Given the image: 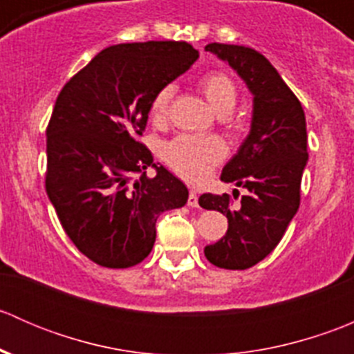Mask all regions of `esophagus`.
I'll list each match as a JSON object with an SVG mask.
<instances>
[{
  "label": "esophagus",
  "instance_id": "34e87169",
  "mask_svg": "<svg viewBox=\"0 0 354 354\" xmlns=\"http://www.w3.org/2000/svg\"><path fill=\"white\" fill-rule=\"evenodd\" d=\"M188 205L190 207H198V197L194 190H190V195H188Z\"/></svg>",
  "mask_w": 354,
  "mask_h": 354
}]
</instances>
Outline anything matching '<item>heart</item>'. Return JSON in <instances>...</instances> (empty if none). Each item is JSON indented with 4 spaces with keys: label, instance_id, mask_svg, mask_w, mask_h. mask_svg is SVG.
I'll use <instances>...</instances> for the list:
<instances>
[{
    "label": "heart",
    "instance_id": "obj_1",
    "mask_svg": "<svg viewBox=\"0 0 354 354\" xmlns=\"http://www.w3.org/2000/svg\"><path fill=\"white\" fill-rule=\"evenodd\" d=\"M198 91L207 99L217 114H230L238 101V88L233 78L224 71H209L197 82ZM174 87L164 85L156 92L151 102V118L156 123H162L169 113ZM227 154V147L219 137L214 135H178L164 147L166 162L185 180L200 183L216 166H219Z\"/></svg>",
    "mask_w": 354,
    "mask_h": 354
}]
</instances>
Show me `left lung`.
Returning a JSON list of instances; mask_svg holds the SVG:
<instances>
[{"label": "left lung", "instance_id": "left-lung-1", "mask_svg": "<svg viewBox=\"0 0 354 354\" xmlns=\"http://www.w3.org/2000/svg\"><path fill=\"white\" fill-rule=\"evenodd\" d=\"M205 51L230 63L253 94L248 137L221 174L224 183H236L248 194L238 210L227 194L198 198L200 207L227 217L226 236L203 250L207 260L221 269L245 270L276 248L299 207L308 160L305 111L276 68L255 49L212 42Z\"/></svg>", "mask_w": 354, "mask_h": 354}]
</instances>
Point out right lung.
I'll return each instance as SVG.
<instances>
[{
    "label": "right lung",
    "instance_id": "add662e5",
    "mask_svg": "<svg viewBox=\"0 0 354 354\" xmlns=\"http://www.w3.org/2000/svg\"><path fill=\"white\" fill-rule=\"evenodd\" d=\"M197 58L185 41L109 46L56 99L46 130V192L68 238L99 266L140 263L154 246L157 217L187 203L183 181L157 166L138 138L156 92Z\"/></svg>",
    "mask_w": 354,
    "mask_h": 354
}]
</instances>
